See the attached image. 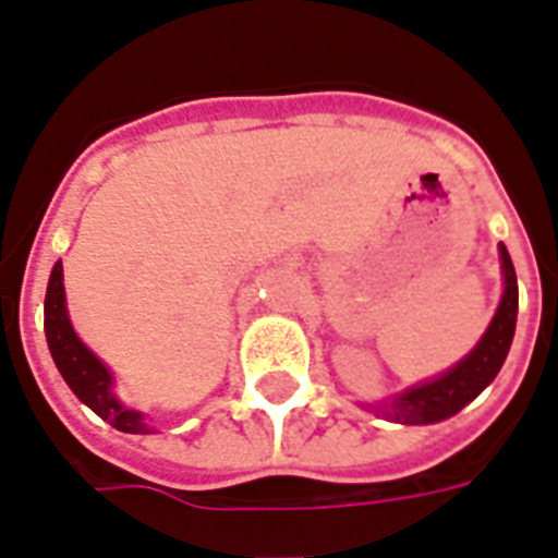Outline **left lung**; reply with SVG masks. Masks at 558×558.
Returning a JSON list of instances; mask_svg holds the SVG:
<instances>
[{
  "instance_id": "obj_1",
  "label": "left lung",
  "mask_w": 558,
  "mask_h": 558,
  "mask_svg": "<svg viewBox=\"0 0 558 558\" xmlns=\"http://www.w3.org/2000/svg\"><path fill=\"white\" fill-rule=\"evenodd\" d=\"M501 275H505V292H501L499 310L493 315L487 332L475 343L459 364L447 373L421 381L415 387L387 398L381 404H366L375 415H381L396 424H436L461 412L473 398L482 396L484 387H490L505 364L515 332V315H519V283H515L513 260L507 255L505 243H499Z\"/></svg>"
}]
</instances>
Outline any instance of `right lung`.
<instances>
[{
	"label": "right lung",
	"instance_id": "obj_1",
	"mask_svg": "<svg viewBox=\"0 0 558 558\" xmlns=\"http://www.w3.org/2000/svg\"><path fill=\"white\" fill-rule=\"evenodd\" d=\"M45 338L51 350L53 364L59 375L65 378L80 401L97 412L99 418L108 421L120 433H134V436H148L154 427L140 410H131L117 398L114 375L94 352L80 341L74 332L65 306V283H62V260H57L48 278V292H45Z\"/></svg>",
	"mask_w": 558,
	"mask_h": 558
}]
</instances>
